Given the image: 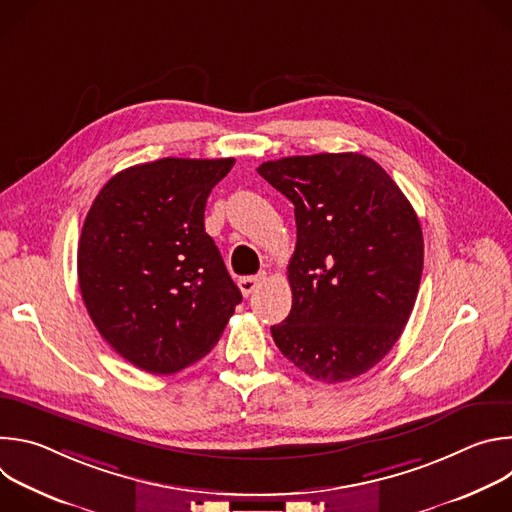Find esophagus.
Instances as JSON below:
<instances>
[{
  "mask_svg": "<svg viewBox=\"0 0 512 512\" xmlns=\"http://www.w3.org/2000/svg\"><path fill=\"white\" fill-rule=\"evenodd\" d=\"M263 281V275H249V277H241L239 279V287H241V294L245 298H249L251 294H255V289L259 287V283Z\"/></svg>",
  "mask_w": 512,
  "mask_h": 512,
  "instance_id": "obj_1",
  "label": "esophagus"
}]
</instances>
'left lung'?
Segmentation results:
<instances>
[{"label": "left lung", "instance_id": "8db88e82", "mask_svg": "<svg viewBox=\"0 0 512 512\" xmlns=\"http://www.w3.org/2000/svg\"><path fill=\"white\" fill-rule=\"evenodd\" d=\"M257 172L294 204L298 227L291 312L271 326L277 348L316 381L367 373L415 306L423 235L413 206L362 154L291 156Z\"/></svg>", "mask_w": 512, "mask_h": 512}]
</instances>
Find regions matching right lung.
<instances>
[{
  "mask_svg": "<svg viewBox=\"0 0 512 512\" xmlns=\"http://www.w3.org/2000/svg\"><path fill=\"white\" fill-rule=\"evenodd\" d=\"M233 158H164L115 174L79 241L87 312L133 367L174 375L221 338L243 296L204 231L212 188Z\"/></svg>",
  "mask_w": 512,
  "mask_h": 512,
  "instance_id": "1",
  "label": "right lung"
}]
</instances>
